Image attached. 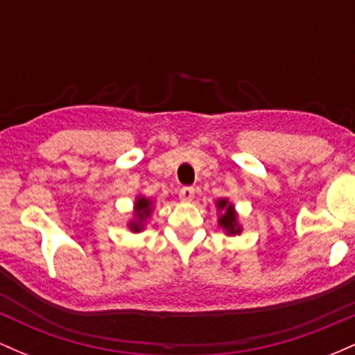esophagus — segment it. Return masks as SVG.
<instances>
[{"label":"esophagus","instance_id":"34e87169","mask_svg":"<svg viewBox=\"0 0 355 355\" xmlns=\"http://www.w3.org/2000/svg\"><path fill=\"white\" fill-rule=\"evenodd\" d=\"M178 197H180L182 202H191L195 197V189L193 187H183V189L178 191Z\"/></svg>","mask_w":355,"mask_h":355}]
</instances>
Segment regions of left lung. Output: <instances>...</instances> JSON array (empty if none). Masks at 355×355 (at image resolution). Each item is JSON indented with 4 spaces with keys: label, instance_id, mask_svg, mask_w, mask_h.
<instances>
[{
    "label": "left lung",
    "instance_id": "left-lung-1",
    "mask_svg": "<svg viewBox=\"0 0 355 355\" xmlns=\"http://www.w3.org/2000/svg\"><path fill=\"white\" fill-rule=\"evenodd\" d=\"M217 209L218 211H223L218 217V225L229 235L240 234V232H242V227H240L237 222V211H235L234 205H232L227 198H220L217 202Z\"/></svg>",
    "mask_w": 355,
    "mask_h": 355
}]
</instances>
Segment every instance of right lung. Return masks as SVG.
<instances>
[{"label":"right lung","instance_id":"1","mask_svg":"<svg viewBox=\"0 0 355 355\" xmlns=\"http://www.w3.org/2000/svg\"><path fill=\"white\" fill-rule=\"evenodd\" d=\"M152 200L145 197H138L135 200V220L130 222V230L132 232H140L144 230L146 218L152 215Z\"/></svg>","mask_w":355,"mask_h":355}]
</instances>
